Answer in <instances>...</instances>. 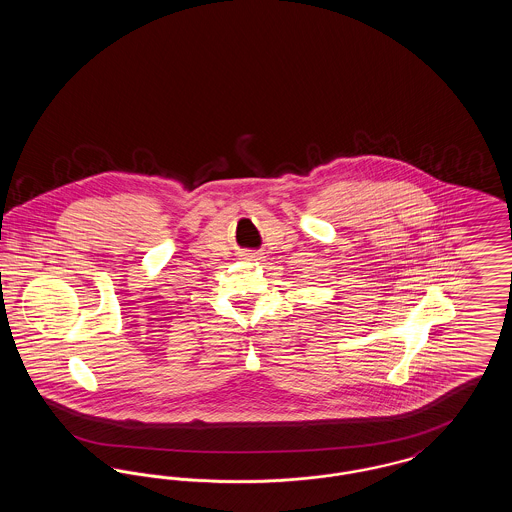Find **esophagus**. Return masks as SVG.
I'll list each match as a JSON object with an SVG mask.
<instances>
[{
  "label": "esophagus",
  "instance_id": "34e87169",
  "mask_svg": "<svg viewBox=\"0 0 512 512\" xmlns=\"http://www.w3.org/2000/svg\"><path fill=\"white\" fill-rule=\"evenodd\" d=\"M249 257H253V255H249Z\"/></svg>",
  "mask_w": 512,
  "mask_h": 512
}]
</instances>
